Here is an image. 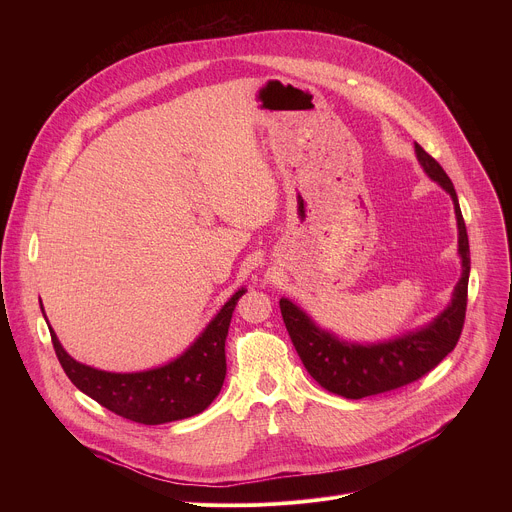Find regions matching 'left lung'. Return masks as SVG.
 Segmentation results:
<instances>
[{"instance_id":"1","label":"left lung","mask_w":512,"mask_h":512,"mask_svg":"<svg viewBox=\"0 0 512 512\" xmlns=\"http://www.w3.org/2000/svg\"><path fill=\"white\" fill-rule=\"evenodd\" d=\"M415 156L423 172L440 184L454 202L458 223V255L462 275L452 291L450 304L431 322L383 342H352L318 326L298 304L279 300L285 328L308 373L330 393L362 399L399 389L421 379L437 367L458 344L466 318L470 245L460 202L452 180L419 143Z\"/></svg>"}]
</instances>
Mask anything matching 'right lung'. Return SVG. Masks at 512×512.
<instances>
[{"label": "right lung", "mask_w": 512, "mask_h": 512, "mask_svg": "<svg viewBox=\"0 0 512 512\" xmlns=\"http://www.w3.org/2000/svg\"><path fill=\"white\" fill-rule=\"evenodd\" d=\"M245 291V287L237 289L180 356L137 373H109L75 360L62 348L48 320L46 324L56 356L72 385L129 421L160 425L202 413L221 393L227 375L225 342L235 306Z\"/></svg>", "instance_id": "right-lung-1"}]
</instances>
